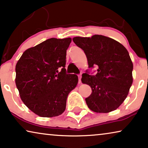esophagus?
Listing matches in <instances>:
<instances>
[{
    "label": "esophagus",
    "instance_id": "esophagus-1",
    "mask_svg": "<svg viewBox=\"0 0 148 148\" xmlns=\"http://www.w3.org/2000/svg\"><path fill=\"white\" fill-rule=\"evenodd\" d=\"M78 78H79V84L81 83V79H82V73L78 75Z\"/></svg>",
    "mask_w": 148,
    "mask_h": 148
}]
</instances>
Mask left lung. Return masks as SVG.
I'll list each match as a JSON object with an SVG mask.
<instances>
[{
  "mask_svg": "<svg viewBox=\"0 0 148 148\" xmlns=\"http://www.w3.org/2000/svg\"><path fill=\"white\" fill-rule=\"evenodd\" d=\"M73 41L84 51L89 68L98 67L95 75H89L88 71L82 74L83 84L92 88V94L86 98L88 108L99 113L116 110L126 99L133 83V65L127 50L102 35L75 37Z\"/></svg>",
  "mask_w": 148,
  "mask_h": 148,
  "instance_id": "left-lung-1",
  "label": "left lung"
}]
</instances>
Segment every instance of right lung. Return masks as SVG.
I'll return each mask as SVG.
<instances>
[{"instance_id": "add662e5", "label": "right lung", "mask_w": 148, "mask_h": 148, "mask_svg": "<svg viewBox=\"0 0 148 148\" xmlns=\"http://www.w3.org/2000/svg\"><path fill=\"white\" fill-rule=\"evenodd\" d=\"M71 38H50L23 52L15 66L21 100L41 117L61 114L78 77L66 73V50Z\"/></svg>"}]
</instances>
